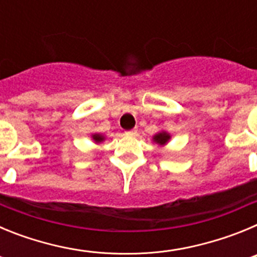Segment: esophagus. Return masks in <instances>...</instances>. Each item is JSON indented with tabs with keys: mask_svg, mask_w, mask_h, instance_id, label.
I'll return each mask as SVG.
<instances>
[{
	"mask_svg": "<svg viewBox=\"0 0 257 257\" xmlns=\"http://www.w3.org/2000/svg\"><path fill=\"white\" fill-rule=\"evenodd\" d=\"M136 133H138V130H136V128H133V130L127 131L126 134H127V135H130V136H135Z\"/></svg>",
	"mask_w": 257,
	"mask_h": 257,
	"instance_id": "obj_1",
	"label": "esophagus"
}]
</instances>
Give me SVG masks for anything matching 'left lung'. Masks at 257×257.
<instances>
[{"label": "left lung", "mask_w": 257, "mask_h": 257, "mask_svg": "<svg viewBox=\"0 0 257 257\" xmlns=\"http://www.w3.org/2000/svg\"><path fill=\"white\" fill-rule=\"evenodd\" d=\"M152 140H153V143H156L157 145L165 147V145H167V143L171 140V135H170V133H167V131L162 130L160 131V133H157L156 135L152 138Z\"/></svg>", "instance_id": "8db88e82"}]
</instances>
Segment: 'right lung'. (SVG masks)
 I'll list each match as a JSON object with an SVG mask.
<instances>
[{"instance_id": "add662e5", "label": "right lung", "mask_w": 257, "mask_h": 257, "mask_svg": "<svg viewBox=\"0 0 257 257\" xmlns=\"http://www.w3.org/2000/svg\"><path fill=\"white\" fill-rule=\"evenodd\" d=\"M91 139L95 144H101V143L105 140V135H103V134L95 133V134H91Z\"/></svg>"}]
</instances>
